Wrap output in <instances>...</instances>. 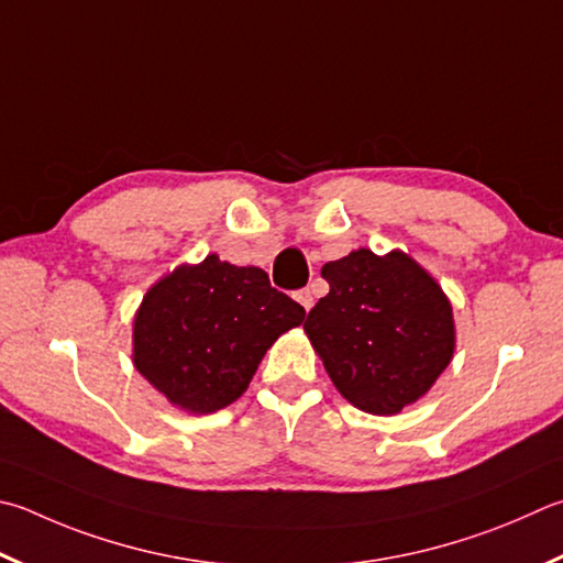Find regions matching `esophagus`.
<instances>
[{
    "instance_id": "34e87169",
    "label": "esophagus",
    "mask_w": 563,
    "mask_h": 563,
    "mask_svg": "<svg viewBox=\"0 0 563 563\" xmlns=\"http://www.w3.org/2000/svg\"><path fill=\"white\" fill-rule=\"evenodd\" d=\"M295 300H298L300 305H302V310H312V305H314V295H312V290L310 288H305V290H298L295 292Z\"/></svg>"
}]
</instances>
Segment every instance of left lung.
Instances as JSON below:
<instances>
[{
    "instance_id": "1",
    "label": "left lung",
    "mask_w": 563,
    "mask_h": 563,
    "mask_svg": "<svg viewBox=\"0 0 563 563\" xmlns=\"http://www.w3.org/2000/svg\"><path fill=\"white\" fill-rule=\"evenodd\" d=\"M330 292L302 330L346 401L396 416L423 398L455 352L453 305L404 251L356 249L322 265Z\"/></svg>"
}]
</instances>
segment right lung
Here are the masks:
<instances>
[{"mask_svg": "<svg viewBox=\"0 0 563 563\" xmlns=\"http://www.w3.org/2000/svg\"><path fill=\"white\" fill-rule=\"evenodd\" d=\"M305 320L255 265L217 253L181 263L145 292L132 320V364L191 416L217 413L246 391L265 352Z\"/></svg>", "mask_w": 563, "mask_h": 563, "instance_id": "obj_1", "label": "right lung"}]
</instances>
